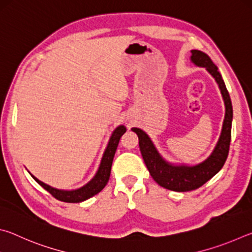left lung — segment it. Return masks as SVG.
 Wrapping results in <instances>:
<instances>
[{"instance_id": "1", "label": "left lung", "mask_w": 252, "mask_h": 252, "mask_svg": "<svg viewBox=\"0 0 252 252\" xmlns=\"http://www.w3.org/2000/svg\"><path fill=\"white\" fill-rule=\"evenodd\" d=\"M191 62L194 65L204 67L218 83L225 106V114L222 123V129L215 149L206 160L194 165L173 164L162 157L157 150L152 140L146 132L139 127H132L139 138V147L147 168L158 185L168 190L177 192L195 190L203 186L207 181L216 176L223 167L229 153L230 140H231L232 123V104L229 92L225 88L224 81L221 76L218 67L211 61L206 53L199 50L191 51Z\"/></svg>"}]
</instances>
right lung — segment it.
Returning a JSON list of instances; mask_svg holds the SVG:
<instances>
[{
	"label": "right lung",
	"mask_w": 252,
	"mask_h": 252,
	"mask_svg": "<svg viewBox=\"0 0 252 252\" xmlns=\"http://www.w3.org/2000/svg\"><path fill=\"white\" fill-rule=\"evenodd\" d=\"M126 131V127L125 126H119L118 127L114 129L112 134L110 136L109 143L105 148L103 157H102L101 162H100L99 169H97L94 177H93L88 183H85L83 187L79 188V189H75V190L55 189V188L51 187L49 185H45L44 182L40 181L39 179H36L35 177L32 176V174L31 176L41 187H43L48 192H50L55 199L60 200V201L70 202V203L85 201V200L90 199L91 197H93V195L99 193L100 191L106 186V183H108L110 173H111V167H112V161H113L114 155H116L119 141H120V138Z\"/></svg>",
	"instance_id": "obj_1"
}]
</instances>
